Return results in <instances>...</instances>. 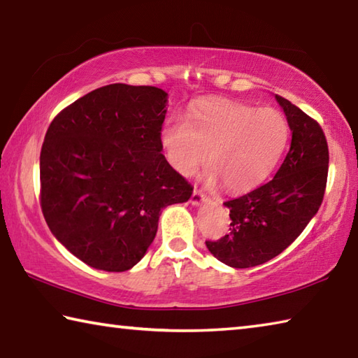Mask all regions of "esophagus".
<instances>
[{
  "label": "esophagus",
  "mask_w": 358,
  "mask_h": 358,
  "mask_svg": "<svg viewBox=\"0 0 358 358\" xmlns=\"http://www.w3.org/2000/svg\"><path fill=\"white\" fill-rule=\"evenodd\" d=\"M206 200H208V197L205 196L203 192L199 191V189H194L192 196H191V203H192L194 206H199V205H201V203H203V201H206Z\"/></svg>",
  "instance_id": "obj_1"
}]
</instances>
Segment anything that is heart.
<instances>
[{"label":"heart","mask_w":358,"mask_h":358,"mask_svg":"<svg viewBox=\"0 0 358 358\" xmlns=\"http://www.w3.org/2000/svg\"><path fill=\"white\" fill-rule=\"evenodd\" d=\"M288 141L289 123L280 111L227 100L200 101L186 120L172 119L161 129V144L175 171L192 177L208 161L210 178L222 181L230 192L264 183Z\"/></svg>","instance_id":"b5f03b06"}]
</instances>
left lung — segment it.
Instances as JSON below:
<instances>
[{"instance_id":"obj_1","label":"left lung","mask_w":358,"mask_h":358,"mask_svg":"<svg viewBox=\"0 0 358 358\" xmlns=\"http://www.w3.org/2000/svg\"><path fill=\"white\" fill-rule=\"evenodd\" d=\"M292 131L291 147L274 178L225 201L231 231L206 247L219 262L244 269L269 262L301 235L322 203L329 147L320 123L275 95Z\"/></svg>"}]
</instances>
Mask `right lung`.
<instances>
[{
    "label": "right lung",
    "mask_w": 358,
    "mask_h": 358,
    "mask_svg": "<svg viewBox=\"0 0 358 358\" xmlns=\"http://www.w3.org/2000/svg\"><path fill=\"white\" fill-rule=\"evenodd\" d=\"M167 94L109 84L50 123L41 152V206L50 230L90 268L131 269L153 243L162 208L194 187L162 155Z\"/></svg>",
    "instance_id": "right-lung-1"
}]
</instances>
